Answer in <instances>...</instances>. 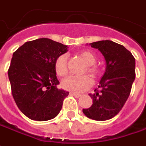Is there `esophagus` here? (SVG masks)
Segmentation results:
<instances>
[{
    "mask_svg": "<svg viewBox=\"0 0 146 146\" xmlns=\"http://www.w3.org/2000/svg\"><path fill=\"white\" fill-rule=\"evenodd\" d=\"M70 94H71V96H74V97H75L76 98H79L81 97V95L80 94H75V93H71Z\"/></svg>",
    "mask_w": 146,
    "mask_h": 146,
    "instance_id": "34e87169",
    "label": "esophagus"
}]
</instances>
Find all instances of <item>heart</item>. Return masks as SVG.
<instances>
[{"label": "heart", "mask_w": 146, "mask_h": 146, "mask_svg": "<svg viewBox=\"0 0 146 146\" xmlns=\"http://www.w3.org/2000/svg\"><path fill=\"white\" fill-rule=\"evenodd\" d=\"M80 56L84 60L86 64L88 65L86 71L89 74L96 77L99 74V69L95 66V63L97 60L96 56L91 51L84 50L82 51ZM54 69L56 74L63 77L68 73V67H67V56L65 54H61L58 56L54 63ZM93 85V80L88 75H82V76H73L70 75L65 78L61 82V86L63 89L73 93H82L87 90L91 87Z\"/></svg>", "instance_id": "1"}]
</instances>
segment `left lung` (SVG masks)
Here are the masks:
<instances>
[{
    "label": "left lung",
    "mask_w": 146,
    "mask_h": 146,
    "mask_svg": "<svg viewBox=\"0 0 146 146\" xmlns=\"http://www.w3.org/2000/svg\"><path fill=\"white\" fill-rule=\"evenodd\" d=\"M104 56L106 68L98 88L89 94L93 104L82 109L86 116L98 121L110 119L119 112L131 94L135 79V59L123 45L109 40L90 43Z\"/></svg>",
    "instance_id": "8db88e82"
}]
</instances>
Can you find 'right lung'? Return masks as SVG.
Here are the masks:
<instances>
[{"label":"right lung","mask_w":146,"mask_h":146,"mask_svg":"<svg viewBox=\"0 0 146 146\" xmlns=\"http://www.w3.org/2000/svg\"><path fill=\"white\" fill-rule=\"evenodd\" d=\"M68 46L48 38L27 42L14 52L8 75L13 98L29 119L46 121L60 111L69 92L57 89L54 63Z\"/></svg>","instance_id":"1"}]
</instances>
